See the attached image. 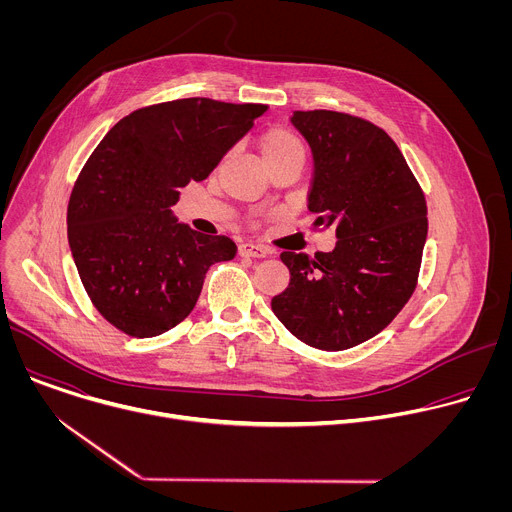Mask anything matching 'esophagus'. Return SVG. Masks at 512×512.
<instances>
[{
    "label": "esophagus",
    "instance_id": "34e87169",
    "mask_svg": "<svg viewBox=\"0 0 512 512\" xmlns=\"http://www.w3.org/2000/svg\"><path fill=\"white\" fill-rule=\"evenodd\" d=\"M267 249L261 247V245H255V243H243L239 245V255L241 257H267Z\"/></svg>",
    "mask_w": 512,
    "mask_h": 512
}]
</instances>
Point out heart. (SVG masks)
I'll use <instances>...</instances> for the list:
<instances>
[{"label":"heart","instance_id":"b5f03b06","mask_svg":"<svg viewBox=\"0 0 512 512\" xmlns=\"http://www.w3.org/2000/svg\"><path fill=\"white\" fill-rule=\"evenodd\" d=\"M259 150L265 166L285 160V158H302L306 156L304 139L285 125H271L259 137Z\"/></svg>","mask_w":512,"mask_h":512}]
</instances>
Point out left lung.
I'll use <instances>...</instances> for the list:
<instances>
[{"mask_svg": "<svg viewBox=\"0 0 512 512\" xmlns=\"http://www.w3.org/2000/svg\"><path fill=\"white\" fill-rule=\"evenodd\" d=\"M314 156L308 210L334 227L330 253L283 251L289 285L271 300L277 320L320 350L373 338L417 285L427 237L425 196L397 143L371 121L338 111H294Z\"/></svg>", "mask_w": 512, "mask_h": 512, "instance_id": "left-lung-1", "label": "left lung"}]
</instances>
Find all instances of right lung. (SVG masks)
Here are the masks:
<instances>
[{"mask_svg": "<svg viewBox=\"0 0 512 512\" xmlns=\"http://www.w3.org/2000/svg\"><path fill=\"white\" fill-rule=\"evenodd\" d=\"M265 111L178 99L129 113L101 139L72 188L66 227L87 294L117 330L168 332L196 306L210 265L235 257L229 237L192 231L172 206Z\"/></svg>", "mask_w": 512, "mask_h": 512, "instance_id": "right-lung-1", "label": "right lung"}]
</instances>
